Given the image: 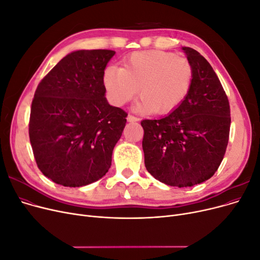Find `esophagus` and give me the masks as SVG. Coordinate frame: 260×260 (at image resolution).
<instances>
[{
  "mask_svg": "<svg viewBox=\"0 0 260 260\" xmlns=\"http://www.w3.org/2000/svg\"><path fill=\"white\" fill-rule=\"evenodd\" d=\"M127 120L129 121V122H134V121H138L139 120V118L137 117V116H134V115H128L127 116Z\"/></svg>",
  "mask_w": 260,
  "mask_h": 260,
  "instance_id": "34e87169",
  "label": "esophagus"
}]
</instances>
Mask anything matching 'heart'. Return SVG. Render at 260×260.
<instances>
[{
  "instance_id": "obj_1",
  "label": "heart",
  "mask_w": 260,
  "mask_h": 260,
  "mask_svg": "<svg viewBox=\"0 0 260 260\" xmlns=\"http://www.w3.org/2000/svg\"><path fill=\"white\" fill-rule=\"evenodd\" d=\"M193 81L189 60L172 53L143 51L131 54L123 68L108 67L104 85L110 102L122 106L139 93L134 109L158 115L175 111L187 97Z\"/></svg>"
}]
</instances>
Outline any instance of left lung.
<instances>
[{
	"label": "left lung",
	"instance_id": "obj_1",
	"mask_svg": "<svg viewBox=\"0 0 260 260\" xmlns=\"http://www.w3.org/2000/svg\"><path fill=\"white\" fill-rule=\"evenodd\" d=\"M193 69L191 89L168 115L144 119L143 150L149 174L170 186L188 187L214 176L225 154L231 127L228 96L208 61L182 47Z\"/></svg>",
	"mask_w": 260,
	"mask_h": 260
}]
</instances>
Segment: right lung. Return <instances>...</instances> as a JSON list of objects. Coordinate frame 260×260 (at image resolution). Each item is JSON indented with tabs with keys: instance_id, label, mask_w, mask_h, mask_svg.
<instances>
[{
	"instance_id": "right-lung-1",
	"label": "right lung",
	"mask_w": 260,
	"mask_h": 260,
	"mask_svg": "<svg viewBox=\"0 0 260 260\" xmlns=\"http://www.w3.org/2000/svg\"><path fill=\"white\" fill-rule=\"evenodd\" d=\"M109 49L72 52L36 90L29 140L37 165L53 182L80 187L102 179L126 126L127 113L106 98Z\"/></svg>"
}]
</instances>
